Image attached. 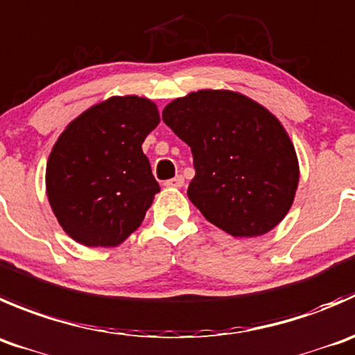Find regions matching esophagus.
Listing matches in <instances>:
<instances>
[{
	"mask_svg": "<svg viewBox=\"0 0 355 355\" xmlns=\"http://www.w3.org/2000/svg\"><path fill=\"white\" fill-rule=\"evenodd\" d=\"M164 184H166L167 188H181V186L184 184V178L176 176V178H173V179H167V181L164 182Z\"/></svg>",
	"mask_w": 355,
	"mask_h": 355,
	"instance_id": "obj_1",
	"label": "esophagus"
}]
</instances>
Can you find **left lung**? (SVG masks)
<instances>
[{"label":"left lung","mask_w":355,"mask_h":355,"mask_svg":"<svg viewBox=\"0 0 355 355\" xmlns=\"http://www.w3.org/2000/svg\"><path fill=\"white\" fill-rule=\"evenodd\" d=\"M162 119L191 148L195 178L188 198L209 223L234 238L278 226L298 188V159L276 115L231 89L176 98Z\"/></svg>","instance_id":"1"}]
</instances>
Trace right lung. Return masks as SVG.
Instances as JSON below:
<instances>
[{
	"label": "right lung",
	"mask_w": 355,
	"mask_h": 355,
	"mask_svg": "<svg viewBox=\"0 0 355 355\" xmlns=\"http://www.w3.org/2000/svg\"><path fill=\"white\" fill-rule=\"evenodd\" d=\"M159 108L136 94L112 96L77 115L46 164V195L62 230L84 247H117L141 226L160 191L143 153Z\"/></svg>",
	"instance_id": "add662e5"
}]
</instances>
